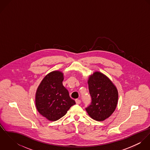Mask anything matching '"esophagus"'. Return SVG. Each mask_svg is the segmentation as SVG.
I'll list each match as a JSON object with an SVG mask.
<instances>
[{
  "instance_id": "obj_1",
  "label": "esophagus",
  "mask_w": 150,
  "mask_h": 150,
  "mask_svg": "<svg viewBox=\"0 0 150 150\" xmlns=\"http://www.w3.org/2000/svg\"><path fill=\"white\" fill-rule=\"evenodd\" d=\"M75 101H76V104H77V105H79V104H80L81 103V100H80V99H76L75 100Z\"/></svg>"
}]
</instances>
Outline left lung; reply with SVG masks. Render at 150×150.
Returning a JSON list of instances; mask_svg holds the SVG:
<instances>
[{"mask_svg":"<svg viewBox=\"0 0 150 150\" xmlns=\"http://www.w3.org/2000/svg\"><path fill=\"white\" fill-rule=\"evenodd\" d=\"M91 103L86 108L93 120L103 121L108 118L117 107L118 93L117 88L104 74L96 71L88 80Z\"/></svg>","mask_w":150,"mask_h":150,"instance_id":"left-lung-1","label":"left lung"}]
</instances>
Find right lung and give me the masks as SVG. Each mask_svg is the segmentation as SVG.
Masks as SVG:
<instances>
[{
	"label": "right lung",
	"mask_w": 150,
	"mask_h": 150,
	"mask_svg": "<svg viewBox=\"0 0 150 150\" xmlns=\"http://www.w3.org/2000/svg\"><path fill=\"white\" fill-rule=\"evenodd\" d=\"M64 74L53 71L45 76L38 86L35 104L39 112L51 121L62 118L76 104L63 86Z\"/></svg>",
	"instance_id": "right-lung-1"
}]
</instances>
